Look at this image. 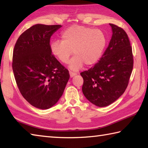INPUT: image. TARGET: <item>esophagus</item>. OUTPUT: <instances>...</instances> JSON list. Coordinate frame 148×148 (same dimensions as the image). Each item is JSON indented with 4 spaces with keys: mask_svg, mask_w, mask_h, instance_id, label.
<instances>
[{
    "mask_svg": "<svg viewBox=\"0 0 148 148\" xmlns=\"http://www.w3.org/2000/svg\"><path fill=\"white\" fill-rule=\"evenodd\" d=\"M69 74H70V76H71V77H74V76H76V75L77 74L76 73H75V72H70Z\"/></svg>",
    "mask_w": 148,
    "mask_h": 148,
    "instance_id": "1",
    "label": "esophagus"
}]
</instances>
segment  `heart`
Instances as JSON below:
<instances>
[{"label": "heart", "mask_w": 148, "mask_h": 148, "mask_svg": "<svg viewBox=\"0 0 148 148\" xmlns=\"http://www.w3.org/2000/svg\"><path fill=\"white\" fill-rule=\"evenodd\" d=\"M62 41L56 40L50 44L53 56L62 63H67L72 55L75 56L69 62V68L77 71L84 64L91 66L101 59L106 45V38L99 29L73 25L61 33Z\"/></svg>", "instance_id": "heart-1"}]
</instances>
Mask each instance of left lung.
<instances>
[{
  "label": "left lung",
  "instance_id": "left-lung-1",
  "mask_svg": "<svg viewBox=\"0 0 148 148\" xmlns=\"http://www.w3.org/2000/svg\"><path fill=\"white\" fill-rule=\"evenodd\" d=\"M112 36L99 62L82 72V92L99 107L113 103L123 94L133 68V57L129 37L123 29L110 23Z\"/></svg>",
  "mask_w": 148,
  "mask_h": 148
}]
</instances>
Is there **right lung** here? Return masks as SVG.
I'll use <instances>...</instances> for the list:
<instances>
[{"label":"right lung","instance_id":"1","mask_svg":"<svg viewBox=\"0 0 148 148\" xmlns=\"http://www.w3.org/2000/svg\"><path fill=\"white\" fill-rule=\"evenodd\" d=\"M62 26L36 24L15 45L12 69L22 96L32 106L46 110L61 98L70 75L50 50V38Z\"/></svg>","mask_w":148,"mask_h":148}]
</instances>
